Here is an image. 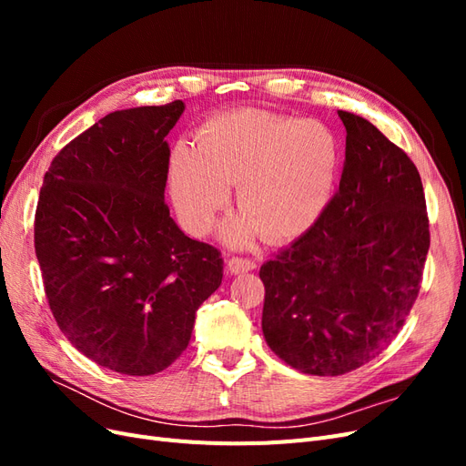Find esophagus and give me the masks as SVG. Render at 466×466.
Wrapping results in <instances>:
<instances>
[{"mask_svg":"<svg viewBox=\"0 0 466 466\" xmlns=\"http://www.w3.org/2000/svg\"><path fill=\"white\" fill-rule=\"evenodd\" d=\"M255 268H257V264H255V260H250V258H241V257L228 258V270L231 274H245V272L255 270Z\"/></svg>","mask_w":466,"mask_h":466,"instance_id":"obj_1","label":"esophagus"}]
</instances>
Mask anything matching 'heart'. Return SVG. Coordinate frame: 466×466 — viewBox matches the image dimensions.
<instances>
[{
  "label": "heart",
  "mask_w": 466,
  "mask_h": 466,
  "mask_svg": "<svg viewBox=\"0 0 466 466\" xmlns=\"http://www.w3.org/2000/svg\"><path fill=\"white\" fill-rule=\"evenodd\" d=\"M340 165V139L329 124L233 110L202 126L196 149L173 151L168 185L192 233L202 235L214 225L229 200V185H237L243 209L223 221V241L248 247L264 233L270 243H289L327 214Z\"/></svg>",
  "instance_id": "1"
}]
</instances>
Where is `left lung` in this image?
I'll return each instance as SVG.
<instances>
[{
    "mask_svg": "<svg viewBox=\"0 0 466 466\" xmlns=\"http://www.w3.org/2000/svg\"><path fill=\"white\" fill-rule=\"evenodd\" d=\"M327 214L260 268L262 332L307 375H344L379 356L418 298L430 248L421 178L410 157L354 112Z\"/></svg>",
    "mask_w": 466,
    "mask_h": 466,
    "instance_id": "left-lung-1",
    "label": "left lung"
}]
</instances>
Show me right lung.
Listing matches in <instances>:
<instances>
[{
  "mask_svg": "<svg viewBox=\"0 0 466 466\" xmlns=\"http://www.w3.org/2000/svg\"><path fill=\"white\" fill-rule=\"evenodd\" d=\"M182 112H110L56 155L40 188L35 250L52 315L83 356L124 375L168 368L223 278L221 252L165 204V136Z\"/></svg>",
  "mask_w": 466,
  "mask_h": 466,
  "instance_id": "1",
  "label": "right lung"
}]
</instances>
